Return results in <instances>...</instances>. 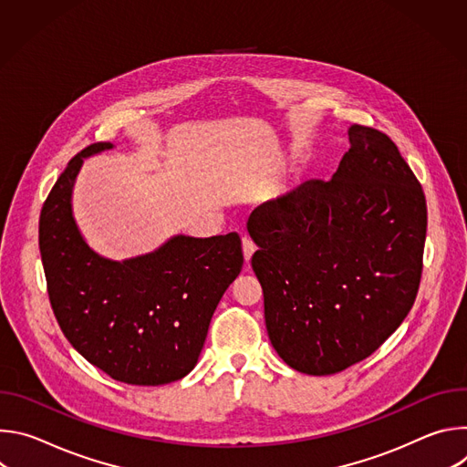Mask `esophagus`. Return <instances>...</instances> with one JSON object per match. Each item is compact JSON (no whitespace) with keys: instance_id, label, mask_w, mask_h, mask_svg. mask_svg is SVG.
<instances>
[{"instance_id":"34e87169","label":"esophagus","mask_w":467,"mask_h":467,"mask_svg":"<svg viewBox=\"0 0 467 467\" xmlns=\"http://www.w3.org/2000/svg\"><path fill=\"white\" fill-rule=\"evenodd\" d=\"M254 249H256V247H254V244H253L249 238H242V251H244V260H245V262L251 260Z\"/></svg>"}]
</instances>
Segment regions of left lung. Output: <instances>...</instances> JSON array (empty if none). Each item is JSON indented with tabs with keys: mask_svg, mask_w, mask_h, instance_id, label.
Instances as JSON below:
<instances>
[{
	"mask_svg": "<svg viewBox=\"0 0 467 467\" xmlns=\"http://www.w3.org/2000/svg\"><path fill=\"white\" fill-rule=\"evenodd\" d=\"M328 182L306 181L247 222L274 349L296 371L338 373L377 351L418 296L427 234L420 181L384 132L351 125Z\"/></svg>",
	"mask_w": 467,
	"mask_h": 467,
	"instance_id": "obj_1",
	"label": "left lung"
}]
</instances>
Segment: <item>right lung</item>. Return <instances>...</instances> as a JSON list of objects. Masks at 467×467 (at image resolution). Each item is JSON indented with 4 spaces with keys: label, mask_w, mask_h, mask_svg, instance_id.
Segmentation results:
<instances>
[{
    "label": "right lung",
    "mask_w": 467,
    "mask_h": 467,
    "mask_svg": "<svg viewBox=\"0 0 467 467\" xmlns=\"http://www.w3.org/2000/svg\"><path fill=\"white\" fill-rule=\"evenodd\" d=\"M112 148L98 142L78 153L42 207L47 294L64 337L90 364L119 382L168 384L197 364L213 314L242 272V242L236 233L175 234L121 262L96 253L76 223L72 193L83 161Z\"/></svg>",
    "instance_id": "right-lung-1"
}]
</instances>
